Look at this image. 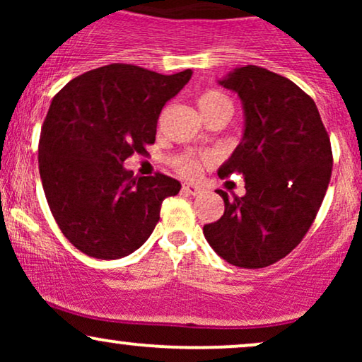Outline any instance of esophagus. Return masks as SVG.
Masks as SVG:
<instances>
[{"mask_svg":"<svg viewBox=\"0 0 362 362\" xmlns=\"http://www.w3.org/2000/svg\"><path fill=\"white\" fill-rule=\"evenodd\" d=\"M182 189H184V192L190 194V195H199V194L204 192V189H202V187L197 185V184H184Z\"/></svg>","mask_w":362,"mask_h":362,"instance_id":"obj_1","label":"esophagus"}]
</instances>
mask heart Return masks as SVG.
Wrapping results in <instances>:
<instances>
[{
    "mask_svg": "<svg viewBox=\"0 0 362 362\" xmlns=\"http://www.w3.org/2000/svg\"><path fill=\"white\" fill-rule=\"evenodd\" d=\"M197 107L204 119L214 114L231 115V112H233V103H231L230 97H228L226 93H223L221 90H216V88H207L202 91V93L197 97ZM209 161H211L209 156L187 155V156L178 158L175 168L177 172L182 173V175L194 177L197 175V173L201 172V168L209 163Z\"/></svg>",
    "mask_w": 362,
    "mask_h": 362,
    "instance_id": "obj_1",
    "label": "heart"
}]
</instances>
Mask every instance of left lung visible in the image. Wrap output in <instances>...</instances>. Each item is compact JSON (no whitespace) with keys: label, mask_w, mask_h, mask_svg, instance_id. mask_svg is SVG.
<instances>
[{"label":"left lung","mask_w":362,"mask_h":362,"mask_svg":"<svg viewBox=\"0 0 362 362\" xmlns=\"http://www.w3.org/2000/svg\"><path fill=\"white\" fill-rule=\"evenodd\" d=\"M219 83L242 98L245 134L218 175H243L247 194L218 190L224 214L204 236L231 265L262 269L294 250L317 218L334 163L330 138L313 98L281 74L248 64Z\"/></svg>","instance_id":"1"}]
</instances>
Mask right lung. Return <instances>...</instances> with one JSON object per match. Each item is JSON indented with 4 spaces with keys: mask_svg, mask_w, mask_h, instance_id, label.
I'll list each match as a JSON object with an SVG mask.
<instances>
[{
    "mask_svg": "<svg viewBox=\"0 0 362 362\" xmlns=\"http://www.w3.org/2000/svg\"><path fill=\"white\" fill-rule=\"evenodd\" d=\"M192 69L160 74L134 64L102 66L56 93L39 141V172L62 235L95 259H120L155 230L163 199L180 182L156 172L134 177L122 167L155 143L161 109Z\"/></svg>",
    "mask_w": 362,
    "mask_h": 362,
    "instance_id": "obj_1",
    "label": "right lung"
}]
</instances>
